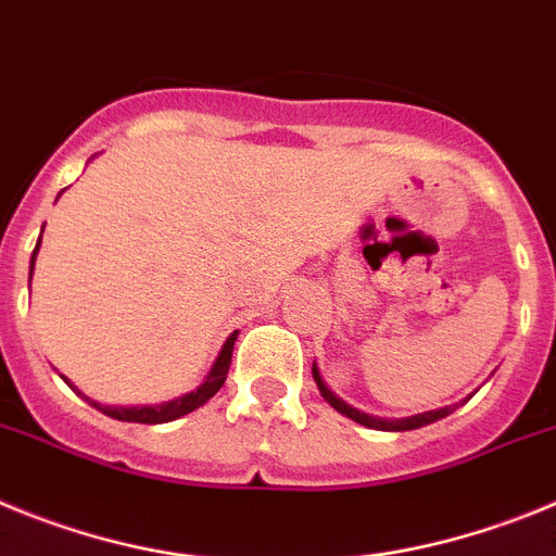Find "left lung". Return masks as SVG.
Masks as SVG:
<instances>
[{
    "mask_svg": "<svg viewBox=\"0 0 556 556\" xmlns=\"http://www.w3.org/2000/svg\"><path fill=\"white\" fill-rule=\"evenodd\" d=\"M313 379H315V384H318V390H321V396L327 399V402L332 404V407L338 409L340 415H346V418H352V421L363 424V427H368V429H382V432H407V429L427 427V424L440 421V418H446V415L454 413V407H457V404H454V407L429 409V413L409 415V418H396V421H390V418H374V415H368V413H359V409H354L352 404H346V402H343V399L334 396L332 390L327 388V382H324V379H321V371H318V365H315V363H313ZM468 399H471V396H468ZM468 399H465V402H468Z\"/></svg>",
    "mask_w": 556,
    "mask_h": 556,
    "instance_id": "obj_1",
    "label": "left lung"
}]
</instances>
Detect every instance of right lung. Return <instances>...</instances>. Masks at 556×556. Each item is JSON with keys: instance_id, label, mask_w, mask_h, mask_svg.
<instances>
[{"instance_id": "add662e5", "label": "right lung", "mask_w": 556, "mask_h": 556, "mask_svg": "<svg viewBox=\"0 0 556 556\" xmlns=\"http://www.w3.org/2000/svg\"><path fill=\"white\" fill-rule=\"evenodd\" d=\"M38 249H41V241L35 243V252H33V260H29V279H33V268H35V254H38ZM235 340H238V332H232L227 338V343L222 346V352H218L216 363H213V368H210L207 379H204L202 384H199L197 390H191V393H185V396L179 399H172V402L166 404H143V407H108V404H99L93 402V399L83 396L77 388H74L72 382H68V388H74L79 393V396L85 399L88 404H93V407L99 409V413L110 415V418H116V421H129V424H168V421H177V418H182V415L193 413V409L202 407L204 402H210V399L216 396L218 390H222L224 379H227V371H229V363H232V346Z\"/></svg>"}]
</instances>
